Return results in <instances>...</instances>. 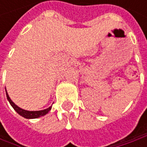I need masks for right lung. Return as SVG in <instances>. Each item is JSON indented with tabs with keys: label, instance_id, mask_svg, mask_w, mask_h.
<instances>
[{
	"label": "right lung",
	"instance_id": "right-lung-1",
	"mask_svg": "<svg viewBox=\"0 0 147 147\" xmlns=\"http://www.w3.org/2000/svg\"><path fill=\"white\" fill-rule=\"evenodd\" d=\"M6 96H7V99H8L9 104L11 105V106L14 108V110H15L20 115L23 116L24 118H26V119H37V118H39V117H41V116L47 115L49 111L51 110V106H50L49 108L46 109V110H37V111H28V110H23V109L20 108L18 105H16L14 104V102L11 100V99L9 98L7 92H6Z\"/></svg>",
	"mask_w": 147,
	"mask_h": 147
}]
</instances>
